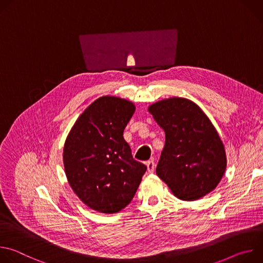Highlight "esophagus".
I'll list each match as a JSON object with an SVG mask.
<instances>
[{
  "instance_id": "34e87169",
  "label": "esophagus",
  "mask_w": 263,
  "mask_h": 263,
  "mask_svg": "<svg viewBox=\"0 0 263 263\" xmlns=\"http://www.w3.org/2000/svg\"><path fill=\"white\" fill-rule=\"evenodd\" d=\"M146 167H147V172L148 173H154L155 171V162L153 160H149L146 162Z\"/></svg>"
}]
</instances>
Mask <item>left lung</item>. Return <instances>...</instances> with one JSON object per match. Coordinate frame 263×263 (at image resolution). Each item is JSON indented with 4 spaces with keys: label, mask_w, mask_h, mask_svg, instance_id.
<instances>
[{
    "label": "left lung",
    "mask_w": 263,
    "mask_h": 263,
    "mask_svg": "<svg viewBox=\"0 0 263 263\" xmlns=\"http://www.w3.org/2000/svg\"><path fill=\"white\" fill-rule=\"evenodd\" d=\"M148 112L165 132L158 177L183 201H196L212 192L223 176L227 159L207 116L183 98L159 101L148 107Z\"/></svg>",
    "instance_id": "1"
}]
</instances>
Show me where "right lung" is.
Masks as SVG:
<instances>
[{
  "label": "right lung",
  "instance_id": "obj_1",
  "mask_svg": "<svg viewBox=\"0 0 263 263\" xmlns=\"http://www.w3.org/2000/svg\"><path fill=\"white\" fill-rule=\"evenodd\" d=\"M135 106L117 97L90 104L64 143L68 183L79 199L102 213H116L133 199L146 166L132 157L123 137Z\"/></svg>",
  "mask_w": 263,
  "mask_h": 263
}]
</instances>
